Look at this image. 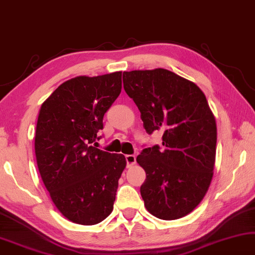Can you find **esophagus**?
Segmentation results:
<instances>
[{
    "mask_svg": "<svg viewBox=\"0 0 255 255\" xmlns=\"http://www.w3.org/2000/svg\"><path fill=\"white\" fill-rule=\"evenodd\" d=\"M125 159H127V164H128V167L130 168V167H132V166H134L135 164V155L134 154H128V155H125Z\"/></svg>",
    "mask_w": 255,
    "mask_h": 255,
    "instance_id": "obj_1",
    "label": "esophagus"
}]
</instances>
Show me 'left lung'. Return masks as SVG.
Wrapping results in <instances>:
<instances>
[{"mask_svg":"<svg viewBox=\"0 0 255 255\" xmlns=\"http://www.w3.org/2000/svg\"><path fill=\"white\" fill-rule=\"evenodd\" d=\"M123 86L139 109L145 131H161L159 145L142 150L136 161L146 179L140 193L150 214L178 220L198 206L211 185L217 128L197 85L170 70L123 73Z\"/></svg>","mask_w":255,"mask_h":255,"instance_id":"1","label":"left lung"}]
</instances>
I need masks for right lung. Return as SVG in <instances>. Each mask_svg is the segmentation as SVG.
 I'll list each match as a JSON object with an SVG mask.
<instances>
[{
  "label": "right lung",
  "mask_w": 255,
  "mask_h": 255,
  "mask_svg": "<svg viewBox=\"0 0 255 255\" xmlns=\"http://www.w3.org/2000/svg\"><path fill=\"white\" fill-rule=\"evenodd\" d=\"M122 89V71L62 83L39 112L34 151L41 179L58 211L95 225L113 211L123 154L97 149L103 118Z\"/></svg>",
  "instance_id": "obj_1"
}]
</instances>
